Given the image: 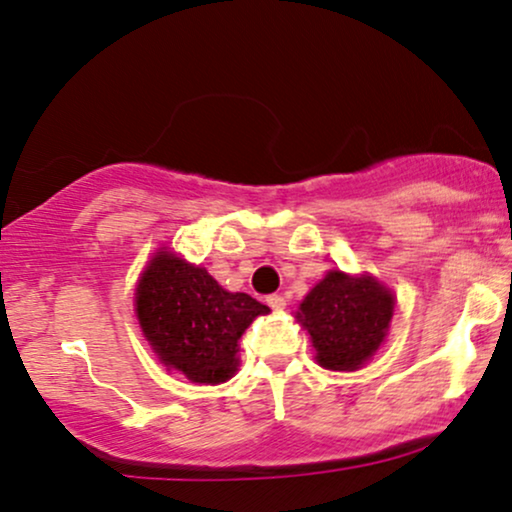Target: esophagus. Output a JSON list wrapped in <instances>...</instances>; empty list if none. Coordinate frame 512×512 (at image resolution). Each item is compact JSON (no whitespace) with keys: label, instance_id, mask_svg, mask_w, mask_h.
Wrapping results in <instances>:
<instances>
[{"label":"esophagus","instance_id":"1","mask_svg":"<svg viewBox=\"0 0 512 512\" xmlns=\"http://www.w3.org/2000/svg\"><path fill=\"white\" fill-rule=\"evenodd\" d=\"M267 304L271 309H276V312H283V309H286V297H283V295H269Z\"/></svg>","mask_w":512,"mask_h":512}]
</instances>
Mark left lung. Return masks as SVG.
Wrapping results in <instances>:
<instances>
[{"label": "left lung", "instance_id": "8db88e82", "mask_svg": "<svg viewBox=\"0 0 512 512\" xmlns=\"http://www.w3.org/2000/svg\"><path fill=\"white\" fill-rule=\"evenodd\" d=\"M392 309V293L375 278L328 271L304 297L297 321L307 328L323 368L354 371L385 340Z\"/></svg>", "mask_w": 512, "mask_h": 512}]
</instances>
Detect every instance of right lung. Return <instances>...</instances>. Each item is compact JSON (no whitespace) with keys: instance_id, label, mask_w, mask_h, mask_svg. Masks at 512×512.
Listing matches in <instances>:
<instances>
[{"instance_id":"1","label":"right lung","mask_w":512,"mask_h":512,"mask_svg":"<svg viewBox=\"0 0 512 512\" xmlns=\"http://www.w3.org/2000/svg\"><path fill=\"white\" fill-rule=\"evenodd\" d=\"M267 304L229 293L203 267L158 252L137 288V316L146 340L165 366L193 383L229 380L238 366V340Z\"/></svg>"}]
</instances>
